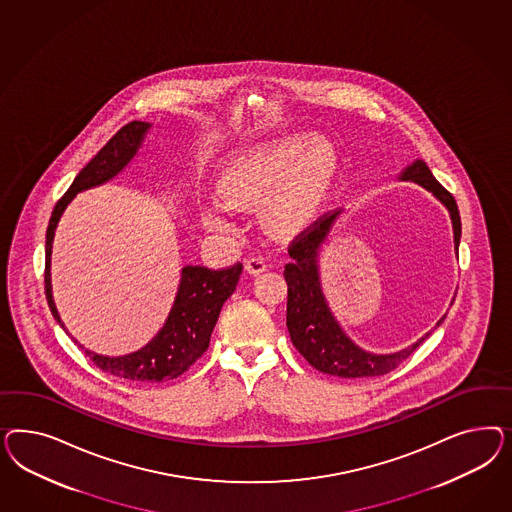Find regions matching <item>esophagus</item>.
<instances>
[{
    "label": "esophagus",
    "instance_id": "1",
    "mask_svg": "<svg viewBox=\"0 0 512 512\" xmlns=\"http://www.w3.org/2000/svg\"><path fill=\"white\" fill-rule=\"evenodd\" d=\"M266 268H268V264H266L263 257H249L248 261H246V270H248V274H251V276L263 274Z\"/></svg>",
    "mask_w": 512,
    "mask_h": 512
}]
</instances>
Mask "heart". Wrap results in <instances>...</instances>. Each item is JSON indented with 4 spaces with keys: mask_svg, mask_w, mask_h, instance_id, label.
I'll list each match as a JSON object with an SVG mask.
<instances>
[{
    "mask_svg": "<svg viewBox=\"0 0 512 512\" xmlns=\"http://www.w3.org/2000/svg\"><path fill=\"white\" fill-rule=\"evenodd\" d=\"M283 139L251 146L234 155L219 180V195L233 208L266 202L264 227L274 234H289L302 227L321 199L336 165V154L325 140ZM206 223L216 231H231L233 217L223 208H210Z\"/></svg>",
    "mask_w": 512,
    "mask_h": 512,
    "instance_id": "1",
    "label": "heart"
}]
</instances>
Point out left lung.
I'll use <instances>...</instances> for the list:
<instances>
[{
	"instance_id": "8db88e82",
	"label": "left lung",
	"mask_w": 512,
	"mask_h": 512,
	"mask_svg": "<svg viewBox=\"0 0 512 512\" xmlns=\"http://www.w3.org/2000/svg\"><path fill=\"white\" fill-rule=\"evenodd\" d=\"M403 180H413L430 189L439 201L449 208L454 227L456 251L462 236V221L454 197L434 178L424 161H415L402 174ZM340 212H328L315 219L302 233L296 234L289 244L291 261L285 264L283 276L287 281V328L298 353L319 372L338 377H377L396 370L409 357L424 338L413 347L394 355H372L362 351L349 340L340 325L334 321L326 306L325 296L319 285L317 251L325 242L334 219ZM443 319L437 323L441 325Z\"/></svg>"
}]
</instances>
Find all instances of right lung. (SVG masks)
Returning <instances> with one entry per match:
<instances>
[{"instance_id":"obj_1","label":"right lung","mask_w":512,"mask_h":512,"mask_svg":"<svg viewBox=\"0 0 512 512\" xmlns=\"http://www.w3.org/2000/svg\"><path fill=\"white\" fill-rule=\"evenodd\" d=\"M148 129L150 124H144V122H129L124 125L97 152L92 161L78 172L75 182L65 191V195L56 202L52 210L47 227V244H45V295H47L48 308L63 330L65 326L54 306L52 287H50V253H52L56 225L62 217L65 206L71 202L78 191L99 186L124 169L129 159L137 154L140 140L144 139V133ZM240 274H242V263L233 264L229 268H219V270H212L206 266H186L182 270V281L178 287L174 306L169 313V319L154 340L137 353H131L125 357H103L84 349L86 357H90L99 370L122 379H129V381L161 383V381L176 379L178 375L187 372L193 366V362H197L208 349L219 311L223 308L225 300L233 295Z\"/></svg>"}]
</instances>
